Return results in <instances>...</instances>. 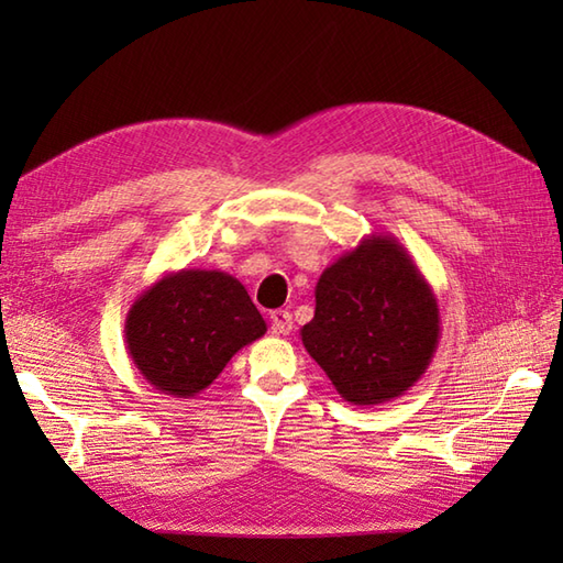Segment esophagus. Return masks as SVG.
Wrapping results in <instances>:
<instances>
[{
  "label": "esophagus",
  "instance_id": "obj_1",
  "mask_svg": "<svg viewBox=\"0 0 563 563\" xmlns=\"http://www.w3.org/2000/svg\"><path fill=\"white\" fill-rule=\"evenodd\" d=\"M271 331L275 336H288L292 331V314L288 309H275V312H271Z\"/></svg>",
  "mask_w": 563,
  "mask_h": 563
}]
</instances>
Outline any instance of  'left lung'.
Returning a JSON list of instances; mask_svg holds the SVG:
<instances>
[{
  "label": "left lung",
  "mask_w": 563,
  "mask_h": 563,
  "mask_svg": "<svg viewBox=\"0 0 563 563\" xmlns=\"http://www.w3.org/2000/svg\"><path fill=\"white\" fill-rule=\"evenodd\" d=\"M314 297L300 336L345 401L385 404L421 379L438 351L440 309L397 236H363L319 275Z\"/></svg>",
  "instance_id": "obj_1"
}]
</instances>
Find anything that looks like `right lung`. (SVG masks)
Masks as SVG:
<instances>
[{
    "mask_svg": "<svg viewBox=\"0 0 563 563\" xmlns=\"http://www.w3.org/2000/svg\"><path fill=\"white\" fill-rule=\"evenodd\" d=\"M266 333L246 288L224 271L181 268L137 295L125 317V349L154 389L190 399L232 355Z\"/></svg>",
    "mask_w": 563,
    "mask_h": 563,
    "instance_id": "right-lung-1",
    "label": "right lung"
}]
</instances>
